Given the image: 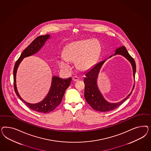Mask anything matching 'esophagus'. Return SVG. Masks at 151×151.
<instances>
[{
    "label": "esophagus",
    "mask_w": 151,
    "mask_h": 151,
    "mask_svg": "<svg viewBox=\"0 0 151 151\" xmlns=\"http://www.w3.org/2000/svg\"><path fill=\"white\" fill-rule=\"evenodd\" d=\"M73 80L74 81H77L78 80V76H73Z\"/></svg>",
    "instance_id": "esophagus-1"
}]
</instances>
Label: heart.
Returning a JSON list of instances; mask_svg holds the SVG:
<instances>
[{
    "label": "heart",
    "mask_w": 151,
    "mask_h": 151,
    "mask_svg": "<svg viewBox=\"0 0 151 151\" xmlns=\"http://www.w3.org/2000/svg\"><path fill=\"white\" fill-rule=\"evenodd\" d=\"M100 50L99 42L96 40H85L69 44L65 49L64 58L59 60L61 69L69 70V62L76 61V66L80 71H86L95 63Z\"/></svg>",
    "instance_id": "heart-1"
}]
</instances>
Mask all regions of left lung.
Masks as SVG:
<instances>
[{
	"mask_svg": "<svg viewBox=\"0 0 151 151\" xmlns=\"http://www.w3.org/2000/svg\"><path fill=\"white\" fill-rule=\"evenodd\" d=\"M117 54H120L124 56L131 63L132 66L133 78H135V73L136 71L135 61L132 57L129 54L125 46H122L117 48L116 50L115 51L114 55ZM112 56V55L110 56L109 58ZM105 61H102L93 66L91 69H90L86 73V77L83 79V82L85 83L84 96L86 101L91 106L93 109L101 112H107L116 109L128 99L131 95L132 90L134 87V85L132 90L129 94L120 102L117 103H110L106 100L101 94L97 85L98 74L99 73L102 65L105 62Z\"/></svg>",
	"mask_w": 151,
	"mask_h": 151,
	"instance_id": "1",
	"label": "left lung"
}]
</instances>
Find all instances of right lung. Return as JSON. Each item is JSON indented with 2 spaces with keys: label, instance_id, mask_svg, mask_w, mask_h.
Wrapping results in <instances>:
<instances>
[{
  "label": "right lung",
  "instance_id": "right-lung-1",
  "mask_svg": "<svg viewBox=\"0 0 151 151\" xmlns=\"http://www.w3.org/2000/svg\"><path fill=\"white\" fill-rule=\"evenodd\" d=\"M50 35L47 34L45 35H41L35 38L32 42L30 43V44L23 51L19 58L16 61L13 70L14 90L17 96L31 110L44 114L52 111L58 106L59 105L63 98L65 92L70 85L71 78L62 79L55 76H53L52 78L50 90L45 98L40 102L32 104L25 101L19 95L16 83V74L19 65L23 59L37 53L44 45L46 41L50 38Z\"/></svg>",
  "mask_w": 151,
  "mask_h": 151
}]
</instances>
